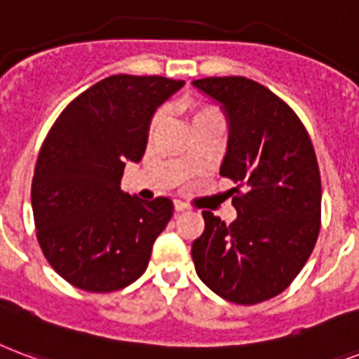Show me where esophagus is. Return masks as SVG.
Returning <instances> with one entry per match:
<instances>
[{"instance_id": "obj_1", "label": "esophagus", "mask_w": 359, "mask_h": 359, "mask_svg": "<svg viewBox=\"0 0 359 359\" xmlns=\"http://www.w3.org/2000/svg\"><path fill=\"white\" fill-rule=\"evenodd\" d=\"M175 211L177 213H184V211H188V205H184L182 201H175Z\"/></svg>"}]
</instances>
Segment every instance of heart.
<instances>
[{"mask_svg": "<svg viewBox=\"0 0 359 359\" xmlns=\"http://www.w3.org/2000/svg\"><path fill=\"white\" fill-rule=\"evenodd\" d=\"M188 114H190V123L196 126L200 121H207V119H220L219 112L211 108V106H200V104H188ZM163 123V112H158L150 121V133H154L159 126Z\"/></svg>", "mask_w": 359, "mask_h": 359, "instance_id": "b5f03b06", "label": "heart"}]
</instances>
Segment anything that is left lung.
Listing matches in <instances>:
<instances>
[{"mask_svg": "<svg viewBox=\"0 0 359 359\" xmlns=\"http://www.w3.org/2000/svg\"><path fill=\"white\" fill-rule=\"evenodd\" d=\"M192 85L219 102L228 121L220 175L232 188L238 219L224 224L203 211L192 243L200 280L236 304L268 301L297 278L320 233L321 180L306 129L280 97L253 79L203 78Z\"/></svg>", "mask_w": 359, "mask_h": 359, "instance_id": "left-lung-1", "label": "left lung"}]
</instances>
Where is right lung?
<instances>
[{
    "instance_id": "1",
    "label": "right lung",
    "mask_w": 359,
    "mask_h": 359,
    "mask_svg": "<svg viewBox=\"0 0 359 359\" xmlns=\"http://www.w3.org/2000/svg\"><path fill=\"white\" fill-rule=\"evenodd\" d=\"M182 85L110 76L74 98L43 140L32 179L34 222L45 259L74 287L110 293L144 274L172 201H142L119 184L127 161L144 156L156 110Z\"/></svg>"
}]
</instances>
